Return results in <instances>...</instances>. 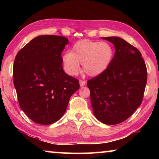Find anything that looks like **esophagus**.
<instances>
[{"mask_svg": "<svg viewBox=\"0 0 159 159\" xmlns=\"http://www.w3.org/2000/svg\"><path fill=\"white\" fill-rule=\"evenodd\" d=\"M79 83H80V87H83V86L85 85V80H80Z\"/></svg>", "mask_w": 159, "mask_h": 159, "instance_id": "1", "label": "esophagus"}]
</instances>
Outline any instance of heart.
<instances>
[{"mask_svg": "<svg viewBox=\"0 0 159 159\" xmlns=\"http://www.w3.org/2000/svg\"><path fill=\"white\" fill-rule=\"evenodd\" d=\"M113 57L114 50L108 43L83 40L76 43L70 52L64 54L62 59L69 74L79 73L80 64L86 74L95 76L108 68Z\"/></svg>", "mask_w": 159, "mask_h": 159, "instance_id": "obj_1", "label": "heart"}]
</instances>
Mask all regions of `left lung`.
I'll use <instances>...</instances> for the list:
<instances>
[{"label": "left lung", "instance_id": "1", "mask_svg": "<svg viewBox=\"0 0 159 159\" xmlns=\"http://www.w3.org/2000/svg\"><path fill=\"white\" fill-rule=\"evenodd\" d=\"M116 52L103 73L88 80L94 114L104 124L127 120L140 106L147 80V66L139 51L118 37L103 38Z\"/></svg>", "mask_w": 159, "mask_h": 159}]
</instances>
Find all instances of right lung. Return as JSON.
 <instances>
[{"label": "right lung", "mask_w": 159, "mask_h": 159, "mask_svg": "<svg viewBox=\"0 0 159 159\" xmlns=\"http://www.w3.org/2000/svg\"><path fill=\"white\" fill-rule=\"evenodd\" d=\"M65 37L39 36L19 51L13 65L19 104L34 122L55 123L64 115L71 96L79 89V80L62 68Z\"/></svg>", "instance_id": "obj_1"}]
</instances>
